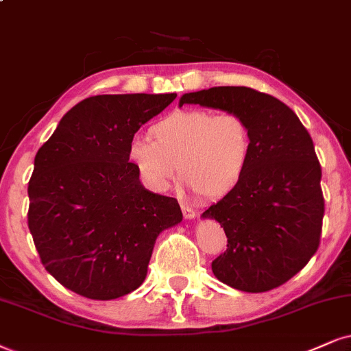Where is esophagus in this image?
I'll list each match as a JSON object with an SVG mask.
<instances>
[{
	"label": "esophagus",
	"instance_id": "obj_1",
	"mask_svg": "<svg viewBox=\"0 0 351 351\" xmlns=\"http://www.w3.org/2000/svg\"><path fill=\"white\" fill-rule=\"evenodd\" d=\"M182 213H184V216H185V218H187V219H192V218H195V216H197L195 210L190 208L189 205H182Z\"/></svg>",
	"mask_w": 351,
	"mask_h": 351
}]
</instances>
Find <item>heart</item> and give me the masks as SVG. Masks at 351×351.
<instances>
[{
    "instance_id": "b5f03b06",
    "label": "heart",
    "mask_w": 351,
    "mask_h": 351,
    "mask_svg": "<svg viewBox=\"0 0 351 351\" xmlns=\"http://www.w3.org/2000/svg\"><path fill=\"white\" fill-rule=\"evenodd\" d=\"M148 136L135 138L127 158L141 182L164 192L179 172L205 198H221L241 184L252 159V130L244 117L182 109L156 120Z\"/></svg>"
}]
</instances>
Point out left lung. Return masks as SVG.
<instances>
[{
  "label": "left lung",
  "instance_id": "obj_1",
  "mask_svg": "<svg viewBox=\"0 0 351 351\" xmlns=\"http://www.w3.org/2000/svg\"><path fill=\"white\" fill-rule=\"evenodd\" d=\"M179 104L232 112L252 130L241 184L202 215L228 237L226 252L211 262L215 276L247 293L287 283L311 261L322 232V171L308 130L287 104L244 86L189 93Z\"/></svg>",
  "mask_w": 351,
  "mask_h": 351
}]
</instances>
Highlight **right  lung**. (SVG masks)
<instances>
[{
  "label": "right lung",
  "instance_id": "add662e5",
  "mask_svg": "<svg viewBox=\"0 0 351 351\" xmlns=\"http://www.w3.org/2000/svg\"><path fill=\"white\" fill-rule=\"evenodd\" d=\"M177 94H104L76 104L37 151L27 223L45 270L89 300H115L148 274L154 242L182 221L176 198L143 187L133 136Z\"/></svg>",
  "mask_w": 351,
  "mask_h": 351
}]
</instances>
